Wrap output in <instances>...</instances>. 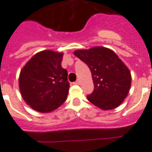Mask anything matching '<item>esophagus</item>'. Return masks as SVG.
<instances>
[{
  "label": "esophagus",
  "instance_id": "1",
  "mask_svg": "<svg viewBox=\"0 0 152 152\" xmlns=\"http://www.w3.org/2000/svg\"><path fill=\"white\" fill-rule=\"evenodd\" d=\"M80 80H77L74 83L75 84H80Z\"/></svg>",
  "mask_w": 152,
  "mask_h": 152
}]
</instances>
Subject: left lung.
Listing matches in <instances>:
<instances>
[{
  "instance_id": "left-lung-1",
  "label": "left lung",
  "mask_w": 152,
  "mask_h": 152,
  "mask_svg": "<svg viewBox=\"0 0 152 152\" xmlns=\"http://www.w3.org/2000/svg\"><path fill=\"white\" fill-rule=\"evenodd\" d=\"M74 55L91 70L94 90L87 96L88 101L103 110L114 109L122 104L130 90L132 76L118 56L104 47L76 50Z\"/></svg>"
}]
</instances>
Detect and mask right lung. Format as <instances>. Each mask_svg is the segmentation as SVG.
Returning <instances> with one entry per match:
<instances>
[{"instance_id": "1", "label": "right lung", "mask_w": 152, "mask_h": 152, "mask_svg": "<svg viewBox=\"0 0 152 152\" xmlns=\"http://www.w3.org/2000/svg\"><path fill=\"white\" fill-rule=\"evenodd\" d=\"M63 53L45 50L37 53L22 68L19 88L32 109L50 112L65 101L69 90L68 72L62 68Z\"/></svg>"}]
</instances>
